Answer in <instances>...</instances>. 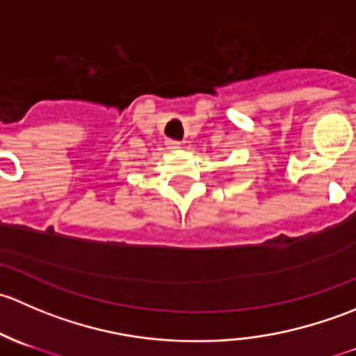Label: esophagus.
Listing matches in <instances>:
<instances>
[{
  "mask_svg": "<svg viewBox=\"0 0 356 356\" xmlns=\"http://www.w3.org/2000/svg\"><path fill=\"white\" fill-rule=\"evenodd\" d=\"M165 145H167L168 149H177V148H181V143L174 141V139H167V141H165Z\"/></svg>",
  "mask_w": 356,
  "mask_h": 356,
  "instance_id": "34e87169",
  "label": "esophagus"
}]
</instances>
